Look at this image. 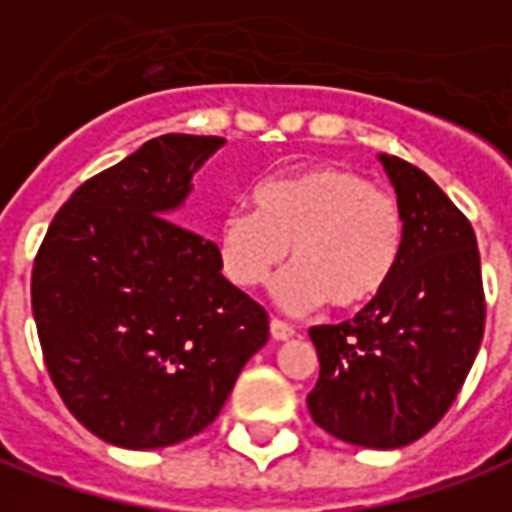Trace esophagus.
Segmentation results:
<instances>
[{
  "mask_svg": "<svg viewBox=\"0 0 512 512\" xmlns=\"http://www.w3.org/2000/svg\"><path fill=\"white\" fill-rule=\"evenodd\" d=\"M271 339H277V342H285V339H291L297 330L291 328L288 322H283V319H271Z\"/></svg>",
  "mask_w": 512,
  "mask_h": 512,
  "instance_id": "34e87169",
  "label": "esophagus"
}]
</instances>
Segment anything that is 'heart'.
Returning a JSON list of instances; mask_svg holds the SVG:
<instances>
[{"label": "heart", "instance_id": "obj_1", "mask_svg": "<svg viewBox=\"0 0 512 512\" xmlns=\"http://www.w3.org/2000/svg\"><path fill=\"white\" fill-rule=\"evenodd\" d=\"M249 207H232L218 224V260L238 288H257L288 255L291 269L274 300L291 314L328 300L361 308L392 280L406 243L398 198L342 165H314L260 182Z\"/></svg>", "mask_w": 512, "mask_h": 512}]
</instances>
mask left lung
Instances as JSON below:
<instances>
[{"instance_id":"1","label":"left lung","mask_w":512,"mask_h":512,"mask_svg":"<svg viewBox=\"0 0 512 512\" xmlns=\"http://www.w3.org/2000/svg\"><path fill=\"white\" fill-rule=\"evenodd\" d=\"M381 165L406 221L389 285L353 319L308 330L319 429L364 448H401L440 423L485 333L482 266L471 221L429 176L398 156Z\"/></svg>"}]
</instances>
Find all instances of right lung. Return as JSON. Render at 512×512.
Listing matches in <instances>:
<instances>
[{"mask_svg":"<svg viewBox=\"0 0 512 512\" xmlns=\"http://www.w3.org/2000/svg\"><path fill=\"white\" fill-rule=\"evenodd\" d=\"M227 139L165 134L83 182L33 263V316L66 409L111 446L165 448L218 417L269 314L218 246L168 218Z\"/></svg>","mask_w":512,"mask_h":512,"instance_id":"right-lung-1","label":"right lung"}]
</instances>
